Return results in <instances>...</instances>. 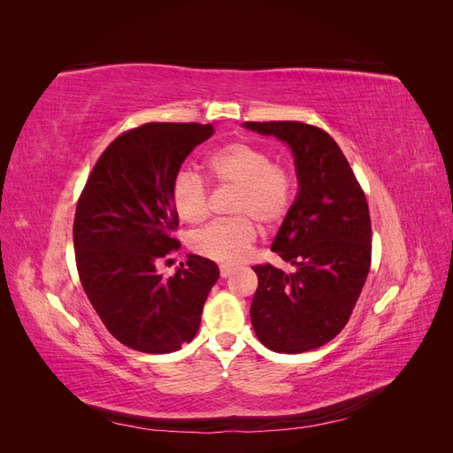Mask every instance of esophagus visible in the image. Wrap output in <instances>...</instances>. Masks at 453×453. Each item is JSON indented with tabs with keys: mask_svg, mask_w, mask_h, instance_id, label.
Segmentation results:
<instances>
[{
	"mask_svg": "<svg viewBox=\"0 0 453 453\" xmlns=\"http://www.w3.org/2000/svg\"><path fill=\"white\" fill-rule=\"evenodd\" d=\"M219 272H221V278H230V273L234 272V268H230V266H221V270H219Z\"/></svg>",
	"mask_w": 453,
	"mask_h": 453,
	"instance_id": "1",
	"label": "esophagus"
}]
</instances>
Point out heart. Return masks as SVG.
<instances>
[{
  "mask_svg": "<svg viewBox=\"0 0 453 453\" xmlns=\"http://www.w3.org/2000/svg\"><path fill=\"white\" fill-rule=\"evenodd\" d=\"M208 177L219 187H232V219L196 230L188 248L225 266L238 265L257 242V223L276 228L289 215L295 183L289 170L273 162L268 149L251 142H232L208 158ZM172 205L181 221L202 223L210 213V188L198 173L180 172L170 190Z\"/></svg>",
  "mask_w": 453,
  "mask_h": 453,
  "instance_id": "b5f03b06",
  "label": "heart"
}]
</instances>
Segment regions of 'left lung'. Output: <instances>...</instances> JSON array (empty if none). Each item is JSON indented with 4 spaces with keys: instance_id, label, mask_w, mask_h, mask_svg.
I'll list each match as a JSON object with an SVG mask.
<instances>
[{
    "instance_id": "left-lung-1",
    "label": "left lung",
    "mask_w": 453,
    "mask_h": 453,
    "mask_svg": "<svg viewBox=\"0 0 453 453\" xmlns=\"http://www.w3.org/2000/svg\"><path fill=\"white\" fill-rule=\"evenodd\" d=\"M291 147L298 193L272 251L295 266H253L257 338L278 353L319 348L342 333L357 304L372 257L365 190L348 158L325 130L298 120L245 122Z\"/></svg>"
}]
</instances>
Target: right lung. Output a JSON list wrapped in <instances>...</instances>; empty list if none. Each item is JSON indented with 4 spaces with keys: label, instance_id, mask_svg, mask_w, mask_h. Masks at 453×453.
I'll use <instances>...</instances> for the list:
<instances>
[{
    "label": "right lung",
    "instance_id": "obj_1",
    "mask_svg": "<svg viewBox=\"0 0 453 453\" xmlns=\"http://www.w3.org/2000/svg\"><path fill=\"white\" fill-rule=\"evenodd\" d=\"M213 125L147 122L104 150L79 196L73 248L79 280L120 344L143 353L181 349L198 333L219 280L210 258L188 255L170 278L157 263L177 251L180 219L170 190L183 160Z\"/></svg>",
    "mask_w": 453,
    "mask_h": 453
}]
</instances>
